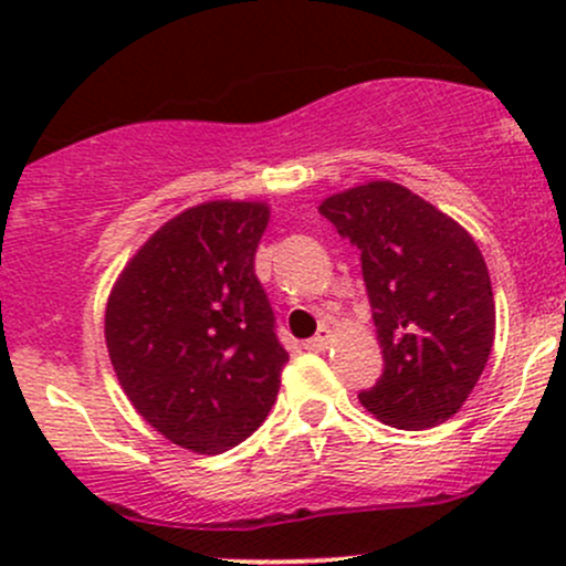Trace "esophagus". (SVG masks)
Masks as SVG:
<instances>
[{"instance_id":"34e87169","label":"esophagus","mask_w":566,"mask_h":566,"mask_svg":"<svg viewBox=\"0 0 566 566\" xmlns=\"http://www.w3.org/2000/svg\"><path fill=\"white\" fill-rule=\"evenodd\" d=\"M329 343H333V329L319 327V333L311 337V340H305V348H308V350H324V348H329Z\"/></svg>"}]
</instances>
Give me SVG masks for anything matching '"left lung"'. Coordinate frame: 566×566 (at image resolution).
<instances>
[{"label":"left lung","mask_w":566,"mask_h":566,"mask_svg":"<svg viewBox=\"0 0 566 566\" xmlns=\"http://www.w3.org/2000/svg\"><path fill=\"white\" fill-rule=\"evenodd\" d=\"M319 212L361 252L382 375L359 401L382 423L420 431L452 418L495 340V301L479 247L409 188L375 180Z\"/></svg>","instance_id":"1"}]
</instances>
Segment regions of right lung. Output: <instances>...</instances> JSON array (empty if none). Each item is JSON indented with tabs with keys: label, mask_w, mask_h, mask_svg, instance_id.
I'll list each match as a JSON object with an SVG mask.
<instances>
[{
	"label": "right lung",
	"mask_w": 566,
	"mask_h": 566,
	"mask_svg": "<svg viewBox=\"0 0 566 566\" xmlns=\"http://www.w3.org/2000/svg\"><path fill=\"white\" fill-rule=\"evenodd\" d=\"M269 226L258 201L180 212L122 271L106 308V346L133 407L186 450L218 454L274 407L287 350L255 276Z\"/></svg>",
	"instance_id": "obj_1"
}]
</instances>
